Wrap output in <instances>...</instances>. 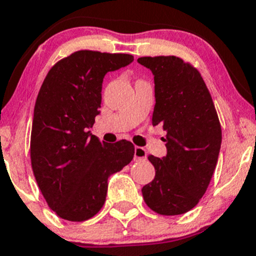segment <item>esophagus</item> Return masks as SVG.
<instances>
[{
    "instance_id": "obj_1",
    "label": "esophagus",
    "mask_w": 256,
    "mask_h": 256,
    "mask_svg": "<svg viewBox=\"0 0 256 256\" xmlns=\"http://www.w3.org/2000/svg\"><path fill=\"white\" fill-rule=\"evenodd\" d=\"M146 159V150L142 146L134 148V160L136 162H143Z\"/></svg>"
}]
</instances>
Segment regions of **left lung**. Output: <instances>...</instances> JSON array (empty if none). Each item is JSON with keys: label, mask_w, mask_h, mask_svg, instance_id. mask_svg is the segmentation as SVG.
Returning <instances> with one entry per match:
<instances>
[{"label": "left lung", "mask_w": 256, "mask_h": 256, "mask_svg": "<svg viewBox=\"0 0 256 256\" xmlns=\"http://www.w3.org/2000/svg\"><path fill=\"white\" fill-rule=\"evenodd\" d=\"M155 82L152 126L166 130L164 158L149 155L155 178L142 188L150 210L162 216L188 212L214 172L222 143L217 110L201 74L181 58L143 56Z\"/></svg>", "instance_id": "left-lung-1"}]
</instances>
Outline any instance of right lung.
Listing matches in <instances>:
<instances>
[{
    "instance_id": "right-lung-1",
    "label": "right lung",
    "mask_w": 256,
    "mask_h": 256,
    "mask_svg": "<svg viewBox=\"0 0 256 256\" xmlns=\"http://www.w3.org/2000/svg\"><path fill=\"white\" fill-rule=\"evenodd\" d=\"M130 54L78 50L44 78L34 107L30 162L48 206L62 220L84 222L106 201L107 180L132 162L128 140L104 143L90 133L100 113L108 71L127 66Z\"/></svg>"
}]
</instances>
